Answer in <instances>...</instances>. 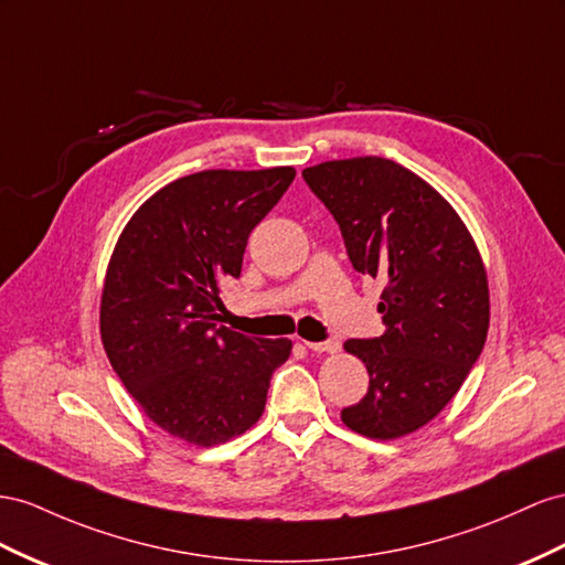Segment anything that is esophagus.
<instances>
[{
	"instance_id": "esophagus-1",
	"label": "esophagus",
	"mask_w": 565,
	"mask_h": 565,
	"mask_svg": "<svg viewBox=\"0 0 565 565\" xmlns=\"http://www.w3.org/2000/svg\"><path fill=\"white\" fill-rule=\"evenodd\" d=\"M303 344H307L311 352H326V354L340 352V342L338 340H328V342H309V340H303Z\"/></svg>"
}]
</instances>
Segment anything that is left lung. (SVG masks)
Here are the masks:
<instances>
[{"label":"left lung","mask_w":565,"mask_h":565,"mask_svg":"<svg viewBox=\"0 0 565 565\" xmlns=\"http://www.w3.org/2000/svg\"><path fill=\"white\" fill-rule=\"evenodd\" d=\"M338 221L349 262L385 285V334L349 340L369 392L342 423L371 439L416 433L461 390L490 328L480 249L430 182L380 157L323 161L301 171Z\"/></svg>","instance_id":"obj_1"}]
</instances>
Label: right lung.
<instances>
[{
    "mask_svg": "<svg viewBox=\"0 0 565 565\" xmlns=\"http://www.w3.org/2000/svg\"><path fill=\"white\" fill-rule=\"evenodd\" d=\"M297 171L213 169L178 178L132 213L106 266L99 332L120 383L147 418L216 447L262 418L289 340L221 326V282L237 278L247 237Z\"/></svg>",
    "mask_w": 565,
    "mask_h": 565,
    "instance_id": "1",
    "label": "right lung"
}]
</instances>
